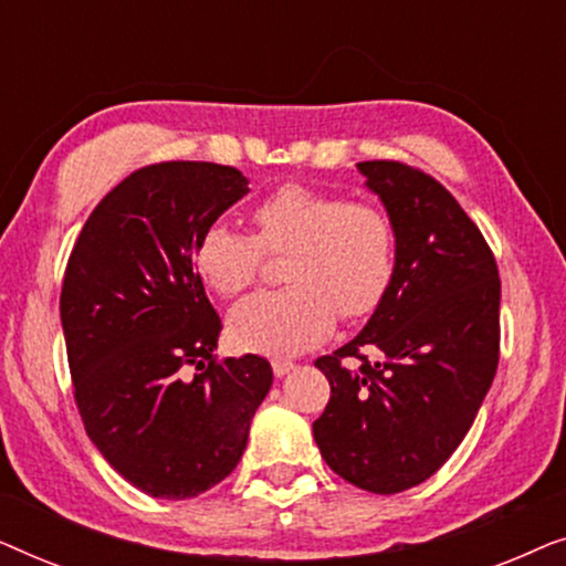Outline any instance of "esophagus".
Here are the masks:
<instances>
[{"mask_svg": "<svg viewBox=\"0 0 566 566\" xmlns=\"http://www.w3.org/2000/svg\"><path fill=\"white\" fill-rule=\"evenodd\" d=\"M291 370H296V366H293V363H289V360H275V363H273V374H275V378L289 376Z\"/></svg>", "mask_w": 566, "mask_h": 566, "instance_id": "obj_1", "label": "esophagus"}]
</instances>
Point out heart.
Wrapping results in <instances>:
<instances>
[{
  "label": "heart",
  "mask_w": 566,
  "mask_h": 566,
  "mask_svg": "<svg viewBox=\"0 0 566 566\" xmlns=\"http://www.w3.org/2000/svg\"><path fill=\"white\" fill-rule=\"evenodd\" d=\"M252 223L254 239L213 223L196 247L200 281L223 298L250 289L262 252H285L289 289L258 293L231 312L237 347L293 358L327 339L337 314L360 319L381 304L394 273V229L381 208L289 182L252 208Z\"/></svg>",
  "instance_id": "obj_1"
}]
</instances>
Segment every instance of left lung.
<instances>
[{
    "label": "left lung",
    "instance_id": "left-lung-1",
    "mask_svg": "<svg viewBox=\"0 0 566 566\" xmlns=\"http://www.w3.org/2000/svg\"><path fill=\"white\" fill-rule=\"evenodd\" d=\"M355 167L391 221L394 273L366 327L314 363L332 386L314 440L345 482L394 494L451 459L490 391L500 275L482 231L438 180L399 161Z\"/></svg>",
    "mask_w": 566,
    "mask_h": 566
}]
</instances>
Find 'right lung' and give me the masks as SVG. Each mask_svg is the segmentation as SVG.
Returning <instances> with one entry per match:
<instances>
[{
	"label": "right lung",
	"mask_w": 566,
	"mask_h": 566,
	"mask_svg": "<svg viewBox=\"0 0 566 566\" xmlns=\"http://www.w3.org/2000/svg\"><path fill=\"white\" fill-rule=\"evenodd\" d=\"M247 192L213 161L144 167L99 200L69 258L61 327L84 430L151 497L227 479L273 386L260 355L213 360L221 319L192 268L203 231Z\"/></svg>",
	"instance_id": "obj_1"
}]
</instances>
